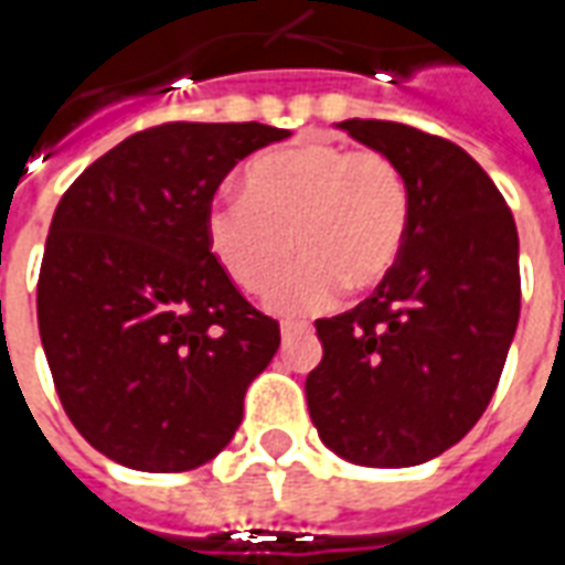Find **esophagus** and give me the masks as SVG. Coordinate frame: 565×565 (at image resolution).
<instances>
[{
    "label": "esophagus",
    "mask_w": 565,
    "mask_h": 565,
    "mask_svg": "<svg viewBox=\"0 0 565 565\" xmlns=\"http://www.w3.org/2000/svg\"><path fill=\"white\" fill-rule=\"evenodd\" d=\"M279 331H282V338H295V334H307L310 326H307V322H282Z\"/></svg>",
    "instance_id": "obj_1"
}]
</instances>
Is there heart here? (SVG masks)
Segmentation results:
<instances>
[{"label":"heart","mask_w":565,"mask_h":565,"mask_svg":"<svg viewBox=\"0 0 565 565\" xmlns=\"http://www.w3.org/2000/svg\"><path fill=\"white\" fill-rule=\"evenodd\" d=\"M243 200L215 198L203 231L215 262L239 289L270 291V307L310 316L338 301L343 286L374 289L392 267L411 227L407 179L380 151L298 139L255 154L239 175Z\"/></svg>","instance_id":"1"}]
</instances>
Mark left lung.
<instances>
[{
    "mask_svg": "<svg viewBox=\"0 0 565 565\" xmlns=\"http://www.w3.org/2000/svg\"><path fill=\"white\" fill-rule=\"evenodd\" d=\"M340 130L402 170L411 227L374 295L316 322L307 407L322 444L355 466H419L466 438L502 377L520 316L518 227L450 139L371 118Z\"/></svg>",
    "mask_w": 565,
    "mask_h": 565,
    "instance_id": "left-lung-1",
    "label": "left lung"
}]
</instances>
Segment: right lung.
I'll list each match as a JSON object with an SVG mask.
<instances>
[{
	"instance_id": "1",
	"label": "right lung",
	"mask_w": 565,
	"mask_h": 565,
	"mask_svg": "<svg viewBox=\"0 0 565 565\" xmlns=\"http://www.w3.org/2000/svg\"><path fill=\"white\" fill-rule=\"evenodd\" d=\"M267 124L170 121L127 136L60 198L39 270V334L84 441L136 471L225 450L243 395L279 350L212 258L203 218Z\"/></svg>"
}]
</instances>
